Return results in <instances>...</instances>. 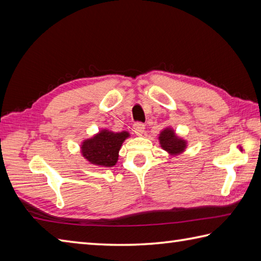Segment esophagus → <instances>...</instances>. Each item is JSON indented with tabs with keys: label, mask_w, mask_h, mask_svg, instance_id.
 Here are the masks:
<instances>
[{
	"label": "esophagus",
	"mask_w": 261,
	"mask_h": 261,
	"mask_svg": "<svg viewBox=\"0 0 261 261\" xmlns=\"http://www.w3.org/2000/svg\"><path fill=\"white\" fill-rule=\"evenodd\" d=\"M134 131L137 136H141L145 132V124L141 123V122H136L134 124Z\"/></svg>",
	"instance_id": "34e87169"
}]
</instances>
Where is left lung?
Segmentation results:
<instances>
[{
	"label": "left lung",
	"mask_w": 261,
	"mask_h": 261,
	"mask_svg": "<svg viewBox=\"0 0 261 261\" xmlns=\"http://www.w3.org/2000/svg\"><path fill=\"white\" fill-rule=\"evenodd\" d=\"M159 139L162 147L170 153H179L184 150V148L186 146L185 141L178 139V138L174 135V132L169 129L164 130L162 134H160Z\"/></svg>",
	"instance_id": "1"
}]
</instances>
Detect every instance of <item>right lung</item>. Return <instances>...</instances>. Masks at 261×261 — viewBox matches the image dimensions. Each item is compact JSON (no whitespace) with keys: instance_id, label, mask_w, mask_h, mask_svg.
<instances>
[{"instance_id":"1","label":"right lung","mask_w":261,"mask_h":261,"mask_svg":"<svg viewBox=\"0 0 261 261\" xmlns=\"http://www.w3.org/2000/svg\"><path fill=\"white\" fill-rule=\"evenodd\" d=\"M127 137L129 134L124 131L114 134V132L103 130L92 139L83 142V156L94 165L112 167L118 160V153L122 142Z\"/></svg>"}]
</instances>
